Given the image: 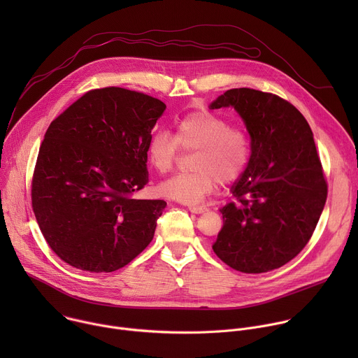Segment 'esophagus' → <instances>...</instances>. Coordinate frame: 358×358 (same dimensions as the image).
<instances>
[{
  "mask_svg": "<svg viewBox=\"0 0 358 358\" xmlns=\"http://www.w3.org/2000/svg\"><path fill=\"white\" fill-rule=\"evenodd\" d=\"M188 210L194 214H202V213L207 211V207H203V206H188Z\"/></svg>",
  "mask_w": 358,
  "mask_h": 358,
  "instance_id": "34e87169",
  "label": "esophagus"
}]
</instances>
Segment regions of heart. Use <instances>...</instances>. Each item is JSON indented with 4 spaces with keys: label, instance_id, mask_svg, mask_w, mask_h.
Listing matches in <instances>:
<instances>
[{
    "label": "heart",
    "instance_id": "1",
    "mask_svg": "<svg viewBox=\"0 0 358 358\" xmlns=\"http://www.w3.org/2000/svg\"><path fill=\"white\" fill-rule=\"evenodd\" d=\"M180 148L195 151L192 173L177 174L157 187L160 195L182 203H198L217 188L218 181L229 184L245 170L250 156V141L245 131L210 112H198L181 119L171 136L167 130L152 133L147 144V160L159 173L174 167Z\"/></svg>",
    "mask_w": 358,
    "mask_h": 358
}]
</instances>
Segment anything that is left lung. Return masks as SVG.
<instances>
[{
    "label": "left lung",
    "instance_id": "left-lung-1",
    "mask_svg": "<svg viewBox=\"0 0 358 358\" xmlns=\"http://www.w3.org/2000/svg\"><path fill=\"white\" fill-rule=\"evenodd\" d=\"M232 106L250 136L252 155L220 211L224 227L213 245L235 271L264 273L292 261L315 232L327 182L312 129L287 100L261 90H227L210 109Z\"/></svg>",
    "mask_w": 358,
    "mask_h": 358
}]
</instances>
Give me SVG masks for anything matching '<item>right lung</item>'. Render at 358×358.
Masks as SVG:
<instances>
[{"instance_id": "obj_1", "label": "right lung", "mask_w": 358, "mask_h": 358, "mask_svg": "<svg viewBox=\"0 0 358 358\" xmlns=\"http://www.w3.org/2000/svg\"><path fill=\"white\" fill-rule=\"evenodd\" d=\"M162 100L123 89L86 92L49 124L32 177V210L58 257L113 272L155 236L167 202L134 199L148 182L147 144Z\"/></svg>"}]
</instances>
